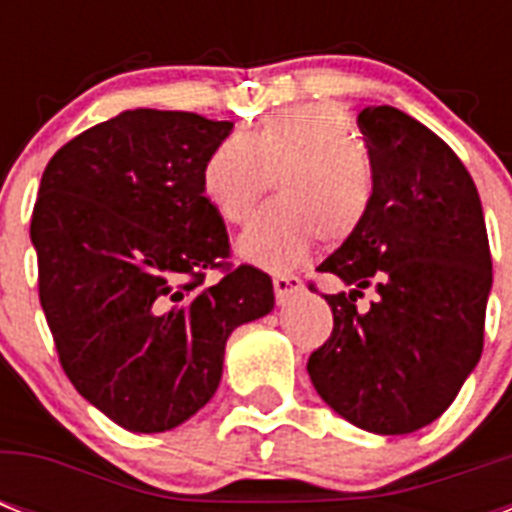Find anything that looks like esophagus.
Masks as SVG:
<instances>
[{
	"label": "esophagus",
	"mask_w": 512,
	"mask_h": 512,
	"mask_svg": "<svg viewBox=\"0 0 512 512\" xmlns=\"http://www.w3.org/2000/svg\"><path fill=\"white\" fill-rule=\"evenodd\" d=\"M300 289H303V279L295 276V273H276V276H273V292H276V300H279V303H284L287 297L297 295Z\"/></svg>",
	"instance_id": "esophagus-1"
}]
</instances>
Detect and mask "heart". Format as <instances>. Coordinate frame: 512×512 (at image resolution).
Wrapping results in <instances>:
<instances>
[{"instance_id":"1","label":"heart","mask_w":512,"mask_h":512,"mask_svg":"<svg viewBox=\"0 0 512 512\" xmlns=\"http://www.w3.org/2000/svg\"><path fill=\"white\" fill-rule=\"evenodd\" d=\"M273 177L281 199L239 241L241 255L271 271L297 265L319 239L345 244L372 212L374 167L353 143L348 116L332 103L281 108L252 132L217 143L201 164V196L225 223L241 225Z\"/></svg>"}]
</instances>
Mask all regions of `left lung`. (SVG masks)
<instances>
[{
    "label": "left lung",
    "instance_id": "1",
    "mask_svg": "<svg viewBox=\"0 0 512 512\" xmlns=\"http://www.w3.org/2000/svg\"><path fill=\"white\" fill-rule=\"evenodd\" d=\"M358 127L377 191L361 231L319 265L350 292L324 295L335 327L308 374L348 422L404 436L449 409L481 358L492 252L476 183L436 132L393 106L364 108ZM369 286L378 297L358 312Z\"/></svg>",
    "mask_w": 512,
    "mask_h": 512
}]
</instances>
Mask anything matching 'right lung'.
Masks as SVG:
<instances>
[{"label": "right lung", "mask_w": 512, "mask_h": 512, "mask_svg": "<svg viewBox=\"0 0 512 512\" xmlns=\"http://www.w3.org/2000/svg\"><path fill=\"white\" fill-rule=\"evenodd\" d=\"M231 130L135 108L44 167L31 215L44 319L71 385L132 433L199 412L228 335L273 308L271 276L231 263L223 217L201 196V164Z\"/></svg>", "instance_id": "right-lung-1"}]
</instances>
